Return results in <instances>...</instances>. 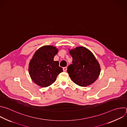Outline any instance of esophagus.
<instances>
[{"label":"esophagus","instance_id":"1","mask_svg":"<svg viewBox=\"0 0 127 127\" xmlns=\"http://www.w3.org/2000/svg\"><path fill=\"white\" fill-rule=\"evenodd\" d=\"M66 70H67V67H63V70H64V71L65 72V71H66Z\"/></svg>","mask_w":127,"mask_h":127}]
</instances>
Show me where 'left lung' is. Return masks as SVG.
<instances>
[{"label": "left lung", "mask_w": 127, "mask_h": 127, "mask_svg": "<svg viewBox=\"0 0 127 127\" xmlns=\"http://www.w3.org/2000/svg\"><path fill=\"white\" fill-rule=\"evenodd\" d=\"M72 64L67 67V72L71 80L81 87L94 83L98 77L100 66L94 55L88 49L80 46L70 50Z\"/></svg>", "instance_id": "left-lung-1"}]
</instances>
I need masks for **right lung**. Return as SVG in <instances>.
<instances>
[{
  "mask_svg": "<svg viewBox=\"0 0 127 127\" xmlns=\"http://www.w3.org/2000/svg\"><path fill=\"white\" fill-rule=\"evenodd\" d=\"M58 49L55 46L45 45L39 48L34 54L29 64V73L32 81L41 87L54 83L58 74L63 71L54 57Z\"/></svg>",
  "mask_w": 127,
  "mask_h": 127,
  "instance_id": "right-lung-1",
  "label": "right lung"
}]
</instances>
